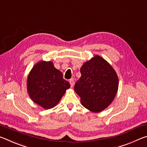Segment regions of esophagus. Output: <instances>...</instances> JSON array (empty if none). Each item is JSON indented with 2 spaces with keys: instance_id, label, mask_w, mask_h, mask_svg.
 Returning <instances> with one entry per match:
<instances>
[{
  "instance_id": "obj_1",
  "label": "esophagus",
  "mask_w": 147,
  "mask_h": 147,
  "mask_svg": "<svg viewBox=\"0 0 147 147\" xmlns=\"http://www.w3.org/2000/svg\"><path fill=\"white\" fill-rule=\"evenodd\" d=\"M69 83L71 84V87H73L74 86V80L73 78H71L69 80Z\"/></svg>"
}]
</instances>
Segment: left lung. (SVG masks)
Returning a JSON list of instances; mask_svg holds the SVG:
<instances>
[{"label": "left lung", "mask_w": 147, "mask_h": 147, "mask_svg": "<svg viewBox=\"0 0 147 147\" xmlns=\"http://www.w3.org/2000/svg\"><path fill=\"white\" fill-rule=\"evenodd\" d=\"M80 73L74 91L84 107L93 112H100L115 98L119 87L117 74L108 61L98 55L85 62Z\"/></svg>", "instance_id": "left-lung-1"}]
</instances>
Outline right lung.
<instances>
[{
	"instance_id": "obj_1",
	"label": "right lung",
	"mask_w": 147,
	"mask_h": 147,
	"mask_svg": "<svg viewBox=\"0 0 147 147\" xmlns=\"http://www.w3.org/2000/svg\"><path fill=\"white\" fill-rule=\"evenodd\" d=\"M70 86L52 61H39L32 69L27 78L30 97L44 109L56 106Z\"/></svg>"
}]
</instances>
